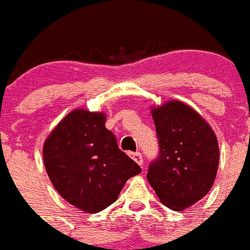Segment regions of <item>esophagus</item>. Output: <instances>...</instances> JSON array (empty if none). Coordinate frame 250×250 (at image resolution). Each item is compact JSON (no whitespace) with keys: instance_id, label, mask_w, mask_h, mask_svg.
<instances>
[{"instance_id":"1","label":"esophagus","mask_w":250,"mask_h":250,"mask_svg":"<svg viewBox=\"0 0 250 250\" xmlns=\"http://www.w3.org/2000/svg\"><path fill=\"white\" fill-rule=\"evenodd\" d=\"M131 156H132V159H134L135 162L138 163L139 166H143V156H142V153L134 152V153H131Z\"/></svg>"}]
</instances>
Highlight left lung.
Here are the masks:
<instances>
[{
    "mask_svg": "<svg viewBox=\"0 0 250 250\" xmlns=\"http://www.w3.org/2000/svg\"><path fill=\"white\" fill-rule=\"evenodd\" d=\"M159 156L149 163L147 180L159 200L183 210L204 197L219 168L213 130L193 108L171 101L153 108Z\"/></svg>",
    "mask_w": 250,
    "mask_h": 250,
    "instance_id": "8db88e82",
    "label": "left lung"
}]
</instances>
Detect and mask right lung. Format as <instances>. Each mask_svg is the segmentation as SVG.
<instances>
[{
  "instance_id": "obj_1",
  "label": "right lung",
  "mask_w": 250,
  "mask_h": 250,
  "mask_svg": "<svg viewBox=\"0 0 250 250\" xmlns=\"http://www.w3.org/2000/svg\"><path fill=\"white\" fill-rule=\"evenodd\" d=\"M106 115L74 110L43 144V162L50 180L64 200L95 213L118 199L140 167L118 147L107 130Z\"/></svg>"
}]
</instances>
